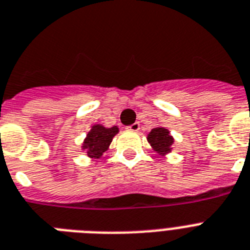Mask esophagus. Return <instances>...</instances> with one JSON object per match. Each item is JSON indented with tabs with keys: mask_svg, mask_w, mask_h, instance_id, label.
Masks as SVG:
<instances>
[{
	"mask_svg": "<svg viewBox=\"0 0 250 250\" xmlns=\"http://www.w3.org/2000/svg\"><path fill=\"white\" fill-rule=\"evenodd\" d=\"M125 129H127V131H131V132H137L140 129V125L137 123V122H136V123H133V125H127V127H125Z\"/></svg>",
	"mask_w": 250,
	"mask_h": 250,
	"instance_id": "1",
	"label": "esophagus"
}]
</instances>
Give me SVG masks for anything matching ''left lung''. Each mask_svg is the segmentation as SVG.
<instances>
[{"label": "left lung", "instance_id": "8db88e82", "mask_svg": "<svg viewBox=\"0 0 250 250\" xmlns=\"http://www.w3.org/2000/svg\"><path fill=\"white\" fill-rule=\"evenodd\" d=\"M147 141L159 155H166V154L171 153V146L174 140L167 128L157 127V128L151 129V132L147 135Z\"/></svg>", "mask_w": 250, "mask_h": 250}]
</instances>
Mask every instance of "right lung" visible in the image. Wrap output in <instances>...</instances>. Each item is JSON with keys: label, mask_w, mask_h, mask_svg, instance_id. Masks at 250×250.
<instances>
[{"label": "right lung", "mask_w": 250, "mask_h": 250, "mask_svg": "<svg viewBox=\"0 0 250 250\" xmlns=\"http://www.w3.org/2000/svg\"><path fill=\"white\" fill-rule=\"evenodd\" d=\"M118 132L119 128L117 125L111 128H106L101 125H92L83 141L82 149L86 150V154L90 158H100L109 149L111 140Z\"/></svg>", "instance_id": "right-lung-1"}]
</instances>
